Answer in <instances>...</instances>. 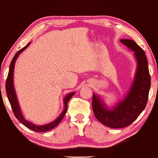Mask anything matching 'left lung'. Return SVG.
Instances as JSON below:
<instances>
[{
    "instance_id": "8db88e82",
    "label": "left lung",
    "mask_w": 158,
    "mask_h": 158,
    "mask_svg": "<svg viewBox=\"0 0 158 158\" xmlns=\"http://www.w3.org/2000/svg\"><path fill=\"white\" fill-rule=\"evenodd\" d=\"M121 42L134 51L137 60V69L135 79L124 100L118 103L113 109H108L99 96L93 94L92 109L98 121L112 128L127 127L137 119L146 106L151 79L148 69V63L145 52L130 39H122Z\"/></svg>"
}]
</instances>
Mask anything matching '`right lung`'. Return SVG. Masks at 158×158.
<instances>
[{
    "instance_id": "right-lung-1",
    "label": "right lung",
    "mask_w": 158,
    "mask_h": 158,
    "mask_svg": "<svg viewBox=\"0 0 158 158\" xmlns=\"http://www.w3.org/2000/svg\"><path fill=\"white\" fill-rule=\"evenodd\" d=\"M30 44V42H29L26 46L24 47V48L20 49L17 53L15 54L14 57L13 58V60L11 61L10 67H9V72H8V77H7L6 79V90L7 92V96H8V98L9 102L10 103L12 110H13V114L15 115V116L16 117V118L18 119L21 123H22L25 126H26L27 128H28L30 130L34 131L35 132H45V131H48L49 130H52L54 128L57 126V125L62 121V120L64 118V117L65 116L66 112H67V106H68V102H69L70 98H71L74 95V92H72L71 94H68L67 96H65V98H64V109L63 110V111L62 112L57 118L55 119V121L51 122V123H49L48 124L45 125H42V126H37L34 123H31V122L27 121V120L25 119L24 116L21 112V109L20 108V106H19V103L17 98V96H16L15 94V89H14V85H13V72H14V67H15V61L17 60V58L18 57V56L22 52L23 50H25L29 44Z\"/></svg>"
}]
</instances>
